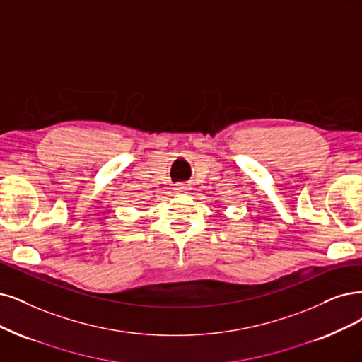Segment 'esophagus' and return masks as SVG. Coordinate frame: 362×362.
Segmentation results:
<instances>
[{
    "label": "esophagus",
    "instance_id": "34e87169",
    "mask_svg": "<svg viewBox=\"0 0 362 362\" xmlns=\"http://www.w3.org/2000/svg\"><path fill=\"white\" fill-rule=\"evenodd\" d=\"M186 189H188V188H186V186L185 185H177L176 186V188H174V191H176V192H186Z\"/></svg>",
    "mask_w": 362,
    "mask_h": 362
}]
</instances>
